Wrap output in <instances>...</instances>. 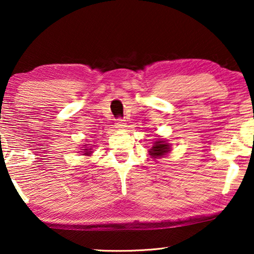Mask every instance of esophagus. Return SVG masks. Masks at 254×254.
<instances>
[{"mask_svg": "<svg viewBox=\"0 0 254 254\" xmlns=\"http://www.w3.org/2000/svg\"><path fill=\"white\" fill-rule=\"evenodd\" d=\"M126 127V124H125V121L123 119H118L117 123H116V128L117 129H123V128Z\"/></svg>", "mask_w": 254, "mask_h": 254, "instance_id": "esophagus-1", "label": "esophagus"}]
</instances>
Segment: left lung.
Masks as SVG:
<instances>
[{"mask_svg":"<svg viewBox=\"0 0 254 254\" xmlns=\"http://www.w3.org/2000/svg\"><path fill=\"white\" fill-rule=\"evenodd\" d=\"M171 150H172L171 144L169 143V141L164 140V138L158 137L157 140L152 143V147L149 149L148 152L149 155H150V157L154 158L156 161V159H159L170 154Z\"/></svg>","mask_w":254,"mask_h":254,"instance_id":"obj_1","label":"left lung"}]
</instances>
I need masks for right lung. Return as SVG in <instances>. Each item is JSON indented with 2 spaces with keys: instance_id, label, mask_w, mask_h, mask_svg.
<instances>
[{
  "instance_id": "1",
  "label": "right lung",
  "mask_w": 254,
  "mask_h": 254,
  "mask_svg": "<svg viewBox=\"0 0 254 254\" xmlns=\"http://www.w3.org/2000/svg\"><path fill=\"white\" fill-rule=\"evenodd\" d=\"M82 149H79V154H82L83 156H91L93 152V145L90 144H83V147H81Z\"/></svg>"
}]
</instances>
